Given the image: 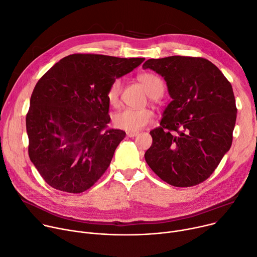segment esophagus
I'll return each instance as SVG.
<instances>
[{"mask_svg": "<svg viewBox=\"0 0 257 257\" xmlns=\"http://www.w3.org/2000/svg\"><path fill=\"white\" fill-rule=\"evenodd\" d=\"M126 134H127V136H128V137H135V136H137V135H138V133H137V132H131V131H127V132H126Z\"/></svg>", "mask_w": 257, "mask_h": 257, "instance_id": "obj_1", "label": "esophagus"}]
</instances>
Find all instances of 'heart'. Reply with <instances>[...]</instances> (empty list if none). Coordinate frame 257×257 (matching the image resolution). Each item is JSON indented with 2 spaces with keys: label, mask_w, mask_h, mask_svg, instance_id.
<instances>
[{
  "label": "heart",
  "mask_w": 257,
  "mask_h": 257,
  "mask_svg": "<svg viewBox=\"0 0 257 257\" xmlns=\"http://www.w3.org/2000/svg\"><path fill=\"white\" fill-rule=\"evenodd\" d=\"M137 79L151 97L158 98L162 95L163 90H164V84H163V81L160 77L152 73H144L139 75ZM121 89L122 82L120 79L113 80L109 85L106 92V98L110 105L118 104ZM152 120L153 112L147 108H124L116 111L112 115V124L114 127L131 132L142 130L147 125H149Z\"/></svg>",
  "instance_id": "b5f03b06"
}]
</instances>
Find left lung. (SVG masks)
Listing matches in <instances>:
<instances>
[{
	"mask_svg": "<svg viewBox=\"0 0 257 257\" xmlns=\"http://www.w3.org/2000/svg\"><path fill=\"white\" fill-rule=\"evenodd\" d=\"M150 68L164 78L171 102L145 159L167 183L186 188L213 173L232 142L237 107L230 83L211 61L201 57L149 59Z\"/></svg>",
	"mask_w": 257,
	"mask_h": 257,
	"instance_id": "obj_1",
	"label": "left lung"
}]
</instances>
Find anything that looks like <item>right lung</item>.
Listing matches in <instances>:
<instances>
[{
  "label": "right lung",
  "instance_id": "obj_1",
  "mask_svg": "<svg viewBox=\"0 0 257 257\" xmlns=\"http://www.w3.org/2000/svg\"><path fill=\"white\" fill-rule=\"evenodd\" d=\"M144 61L73 54L39 80L27 114L29 156L52 188L83 193L105 172L126 136L123 130L107 128V89Z\"/></svg>",
  "mask_w": 257,
  "mask_h": 257
}]
</instances>
